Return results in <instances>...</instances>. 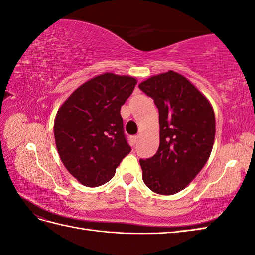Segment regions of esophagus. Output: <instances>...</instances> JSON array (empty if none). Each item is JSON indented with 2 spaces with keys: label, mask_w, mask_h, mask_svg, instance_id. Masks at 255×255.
Instances as JSON below:
<instances>
[{
  "label": "esophagus",
  "mask_w": 255,
  "mask_h": 255,
  "mask_svg": "<svg viewBox=\"0 0 255 255\" xmlns=\"http://www.w3.org/2000/svg\"><path fill=\"white\" fill-rule=\"evenodd\" d=\"M138 139H139V136H138V135H136V136H134V137L132 138V142H133V145L137 144V142H138Z\"/></svg>",
  "instance_id": "obj_1"
}]
</instances>
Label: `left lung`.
Returning a JSON list of instances; mask_svg holds the SVG:
<instances>
[{
  "label": "left lung",
  "instance_id": "obj_1",
  "mask_svg": "<svg viewBox=\"0 0 255 255\" xmlns=\"http://www.w3.org/2000/svg\"><path fill=\"white\" fill-rule=\"evenodd\" d=\"M139 88L159 113V148L154 156L139 160L142 180L156 194L174 195L188 186L211 155L213 107L185 76L171 70L151 76Z\"/></svg>",
  "mask_w": 255,
  "mask_h": 255
}]
</instances>
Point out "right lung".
<instances>
[{
	"mask_svg": "<svg viewBox=\"0 0 255 255\" xmlns=\"http://www.w3.org/2000/svg\"><path fill=\"white\" fill-rule=\"evenodd\" d=\"M136 84L132 76L100 74L76 88L58 110L54 136L59 157L85 186L97 187L112 180L132 150L120 110Z\"/></svg>",
	"mask_w": 255,
	"mask_h": 255,
	"instance_id": "obj_1",
	"label": "right lung"
}]
</instances>
